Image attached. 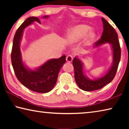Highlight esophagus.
<instances>
[{
	"label": "esophagus",
	"mask_w": 129,
	"mask_h": 129,
	"mask_svg": "<svg viewBox=\"0 0 129 129\" xmlns=\"http://www.w3.org/2000/svg\"><path fill=\"white\" fill-rule=\"evenodd\" d=\"M73 58V56H72V55H71V54H69V55L67 57H66L67 62H71L72 61Z\"/></svg>",
	"instance_id": "1"
}]
</instances>
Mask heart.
Masks as SVG:
<instances>
[{"instance_id": "1", "label": "heart", "mask_w": 129, "mask_h": 129, "mask_svg": "<svg viewBox=\"0 0 129 129\" xmlns=\"http://www.w3.org/2000/svg\"><path fill=\"white\" fill-rule=\"evenodd\" d=\"M90 27L84 24L77 25L69 28L65 35V40L69 44H73L78 42L86 35V44H90L95 38V35L93 32H89ZM87 33L88 34H87Z\"/></svg>"}]
</instances>
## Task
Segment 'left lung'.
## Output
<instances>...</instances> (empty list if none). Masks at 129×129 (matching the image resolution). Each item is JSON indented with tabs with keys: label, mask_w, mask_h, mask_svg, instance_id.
<instances>
[{
	"label": "left lung",
	"mask_w": 129,
	"mask_h": 129,
	"mask_svg": "<svg viewBox=\"0 0 129 129\" xmlns=\"http://www.w3.org/2000/svg\"><path fill=\"white\" fill-rule=\"evenodd\" d=\"M101 19L103 23V32L101 39L95 43L94 48H99L107 43L110 45L113 53V62L108 71L102 77L91 80L85 73L84 63L80 58L76 56L73 60L76 82L81 89L87 91L101 89L112 81L116 74L121 59V48L117 33L105 19L103 17Z\"/></svg>",
	"instance_id": "obj_1"
}]
</instances>
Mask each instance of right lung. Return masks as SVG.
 <instances>
[{
    "label": "right lung",
    "instance_id": "1",
    "mask_svg": "<svg viewBox=\"0 0 129 129\" xmlns=\"http://www.w3.org/2000/svg\"><path fill=\"white\" fill-rule=\"evenodd\" d=\"M48 17L49 16L46 15L43 18ZM34 21L41 23L38 17L30 16L26 19L16 30L11 52L12 65L17 78L24 86L38 93H48L56 84L60 70L66 62V56L49 59L35 69H31L24 64L21 56L20 43L24 29L32 24Z\"/></svg>",
    "mask_w": 129,
    "mask_h": 129
}]
</instances>
